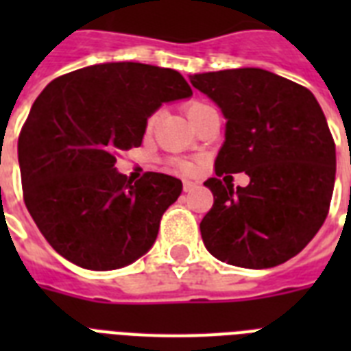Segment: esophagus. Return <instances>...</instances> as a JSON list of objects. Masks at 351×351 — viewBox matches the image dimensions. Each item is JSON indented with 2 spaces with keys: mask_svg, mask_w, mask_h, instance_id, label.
I'll use <instances>...</instances> for the list:
<instances>
[{
  "mask_svg": "<svg viewBox=\"0 0 351 351\" xmlns=\"http://www.w3.org/2000/svg\"><path fill=\"white\" fill-rule=\"evenodd\" d=\"M195 187H197V184H195V182H191V180H184V191H186V193L193 191V189H195Z\"/></svg>",
  "mask_w": 351,
  "mask_h": 351,
  "instance_id": "esophagus-1",
  "label": "esophagus"
}]
</instances>
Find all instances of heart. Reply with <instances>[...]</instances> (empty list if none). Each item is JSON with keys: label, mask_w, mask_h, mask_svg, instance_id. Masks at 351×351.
<instances>
[{"label": "heart", "mask_w": 351, "mask_h": 351, "mask_svg": "<svg viewBox=\"0 0 351 351\" xmlns=\"http://www.w3.org/2000/svg\"><path fill=\"white\" fill-rule=\"evenodd\" d=\"M209 107L211 106L204 104V101L193 100V101H187L186 106H184V109H186V114L189 117V120L193 121L198 114H200V112L209 109ZM156 121H158V112H153V114L145 120V131L147 132L153 131L154 125H156ZM173 165H175L176 169H180L182 173H186V175H189V173L195 171V165H193V162H189V160H173Z\"/></svg>", "instance_id": "obj_1"}]
</instances>
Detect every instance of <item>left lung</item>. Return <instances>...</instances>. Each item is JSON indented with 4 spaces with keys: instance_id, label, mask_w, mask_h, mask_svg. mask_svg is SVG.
<instances>
[{
    "instance_id": "1",
    "label": "left lung",
    "mask_w": 351,
    "mask_h": 351,
    "mask_svg": "<svg viewBox=\"0 0 351 351\" xmlns=\"http://www.w3.org/2000/svg\"><path fill=\"white\" fill-rule=\"evenodd\" d=\"M189 78L228 120L217 176L204 182L215 200L200 222L204 244L231 266L264 269L289 261L321 230L332 202L335 142L319 101L264 69ZM242 170L250 176L245 188L218 178Z\"/></svg>"
}]
</instances>
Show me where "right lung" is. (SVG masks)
<instances>
[{
  "label": "right lung",
  "instance_id": "obj_1",
  "mask_svg": "<svg viewBox=\"0 0 351 351\" xmlns=\"http://www.w3.org/2000/svg\"><path fill=\"white\" fill-rule=\"evenodd\" d=\"M193 95L178 71L100 63L52 80L18 140L23 200L54 250L85 269H118L147 253L182 182L145 173L132 184L117 156L142 145L145 120Z\"/></svg>",
  "mask_w": 351,
  "mask_h": 351
}]
</instances>
